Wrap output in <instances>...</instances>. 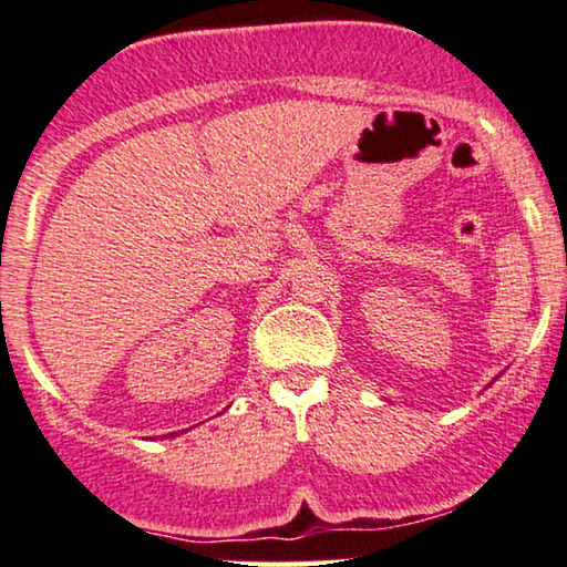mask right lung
<instances>
[{
    "mask_svg": "<svg viewBox=\"0 0 567 567\" xmlns=\"http://www.w3.org/2000/svg\"><path fill=\"white\" fill-rule=\"evenodd\" d=\"M169 436H174V434H169Z\"/></svg>",
    "mask_w": 567,
    "mask_h": 567,
    "instance_id": "obj_1",
    "label": "right lung"
}]
</instances>
